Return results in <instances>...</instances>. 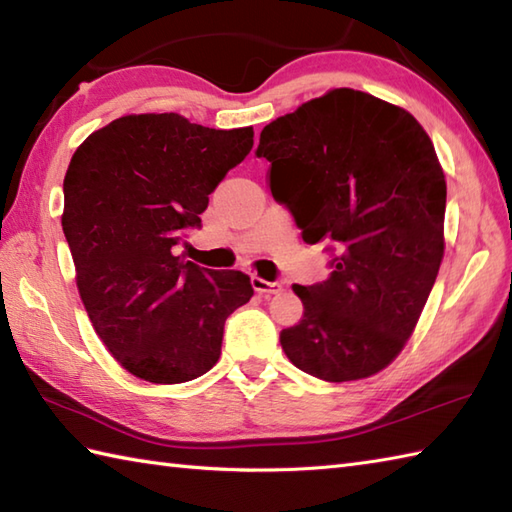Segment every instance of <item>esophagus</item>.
<instances>
[{"label":"esophagus","instance_id":"34e87169","mask_svg":"<svg viewBox=\"0 0 512 512\" xmlns=\"http://www.w3.org/2000/svg\"><path fill=\"white\" fill-rule=\"evenodd\" d=\"M250 284H253L255 292H259L262 297H273V295H279V292H281L279 281H266L262 277H253V279H250Z\"/></svg>","mask_w":512,"mask_h":512}]
</instances>
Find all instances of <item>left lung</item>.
Here are the masks:
<instances>
[{"mask_svg":"<svg viewBox=\"0 0 512 512\" xmlns=\"http://www.w3.org/2000/svg\"><path fill=\"white\" fill-rule=\"evenodd\" d=\"M268 187L306 244H325L330 277L292 286L303 317L281 330L286 356L330 383L367 378L407 343L444 255L447 182L409 112L341 88L259 136Z\"/></svg>","mask_w":512,"mask_h":512,"instance_id":"obj_1","label":"left lung"}]
</instances>
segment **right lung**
Wrapping results in <instances>:
<instances>
[{"label":"right lung","instance_id":"obj_1","mask_svg":"<svg viewBox=\"0 0 512 512\" xmlns=\"http://www.w3.org/2000/svg\"><path fill=\"white\" fill-rule=\"evenodd\" d=\"M253 147V127L211 129L178 114L116 118L74 151L63 233L96 334L129 374L176 385L209 372L228 314L253 297L239 270L182 262L209 195Z\"/></svg>","mask_w":512,"mask_h":512}]
</instances>
